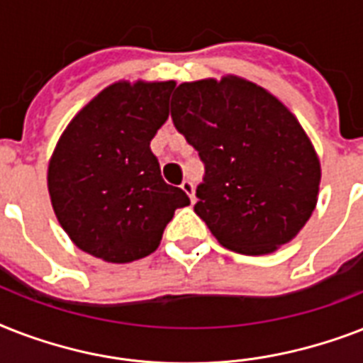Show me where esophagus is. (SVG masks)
Returning a JSON list of instances; mask_svg holds the SVG:
<instances>
[{"mask_svg": "<svg viewBox=\"0 0 363 363\" xmlns=\"http://www.w3.org/2000/svg\"><path fill=\"white\" fill-rule=\"evenodd\" d=\"M181 188L188 194V198H190V201L194 203V201H196V194H194V182L192 181H184L181 184Z\"/></svg>", "mask_w": 363, "mask_h": 363, "instance_id": "obj_1", "label": "esophagus"}]
</instances>
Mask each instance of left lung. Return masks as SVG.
<instances>
[{"label": "left lung", "instance_id": "8db88e82", "mask_svg": "<svg viewBox=\"0 0 363 363\" xmlns=\"http://www.w3.org/2000/svg\"><path fill=\"white\" fill-rule=\"evenodd\" d=\"M171 118L205 164L196 215L222 247L269 254L316 207L320 162L298 118L241 77L179 84Z\"/></svg>", "mask_w": 363, "mask_h": 363}]
</instances>
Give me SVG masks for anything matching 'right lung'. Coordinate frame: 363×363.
<instances>
[{"label":"right lung","mask_w":363,"mask_h":363,"mask_svg":"<svg viewBox=\"0 0 363 363\" xmlns=\"http://www.w3.org/2000/svg\"><path fill=\"white\" fill-rule=\"evenodd\" d=\"M175 81L111 84L69 122L48 162L56 218L84 252L128 264L154 252L186 192L162 179L150 141Z\"/></svg>","instance_id":"obj_1"}]
</instances>
